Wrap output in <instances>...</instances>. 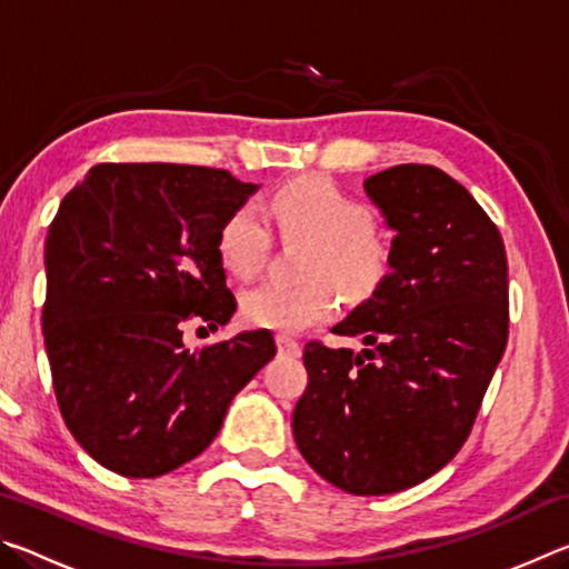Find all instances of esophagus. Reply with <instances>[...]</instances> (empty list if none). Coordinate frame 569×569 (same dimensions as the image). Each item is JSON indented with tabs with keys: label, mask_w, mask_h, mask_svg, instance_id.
I'll return each mask as SVG.
<instances>
[{
	"label": "esophagus",
	"mask_w": 569,
	"mask_h": 569,
	"mask_svg": "<svg viewBox=\"0 0 569 569\" xmlns=\"http://www.w3.org/2000/svg\"><path fill=\"white\" fill-rule=\"evenodd\" d=\"M276 343H278V351L286 353V356H301V343H298L293 336L278 333L276 336Z\"/></svg>",
	"instance_id": "esophagus-1"
}]
</instances>
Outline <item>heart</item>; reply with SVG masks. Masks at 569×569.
Segmentation results:
<instances>
[{
    "label": "heart",
    "mask_w": 569,
    "mask_h": 569,
    "mask_svg": "<svg viewBox=\"0 0 569 569\" xmlns=\"http://www.w3.org/2000/svg\"><path fill=\"white\" fill-rule=\"evenodd\" d=\"M281 233L308 238L301 283L266 281L240 296V313L258 329L301 331L329 321L339 308L333 281L359 303L379 291L391 268V248L377 236L373 210L349 196L339 182L308 176L286 182L271 198ZM220 263L238 278L253 276L271 250V226L256 200H243L218 228Z\"/></svg>",
    "instance_id": "heart-1"
}]
</instances>
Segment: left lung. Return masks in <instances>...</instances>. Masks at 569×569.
Returning <instances> with one entry per match:
<instances>
[{
	"mask_svg": "<svg viewBox=\"0 0 569 569\" xmlns=\"http://www.w3.org/2000/svg\"><path fill=\"white\" fill-rule=\"evenodd\" d=\"M397 230L387 281L333 333L308 341L293 411L303 459L351 495H391L449 465L465 445L509 333L507 253L492 218L435 166L366 178Z\"/></svg>",
	"mask_w": 569,
	"mask_h": 569,
	"instance_id": "left-lung-1",
	"label": "left lung"
}]
</instances>
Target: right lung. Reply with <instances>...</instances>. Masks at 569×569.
<instances>
[{
  "mask_svg": "<svg viewBox=\"0 0 569 569\" xmlns=\"http://www.w3.org/2000/svg\"><path fill=\"white\" fill-rule=\"evenodd\" d=\"M253 190L218 168L100 162L57 210L42 306L52 387L110 471L160 477L196 459L276 356L268 329L182 346L188 323L218 331L236 313L216 238Z\"/></svg>",
  "mask_w": 569,
  "mask_h": 569,
  "instance_id": "1",
  "label": "right lung"
}]
</instances>
